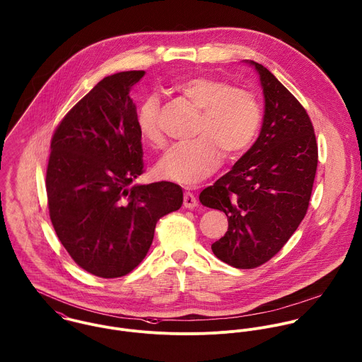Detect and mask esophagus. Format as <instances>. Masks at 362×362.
<instances>
[{"label": "esophagus", "instance_id": "esophagus-1", "mask_svg": "<svg viewBox=\"0 0 362 362\" xmlns=\"http://www.w3.org/2000/svg\"><path fill=\"white\" fill-rule=\"evenodd\" d=\"M183 206H185L186 209H194V207L197 206V199H196V196H194L193 193H190V192H186V193H185V197H183Z\"/></svg>", "mask_w": 362, "mask_h": 362}]
</instances>
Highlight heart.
Returning <instances> with one entry per match:
<instances>
[{
    "instance_id": "b5f03b06",
    "label": "heart",
    "mask_w": 362,
    "mask_h": 362,
    "mask_svg": "<svg viewBox=\"0 0 362 362\" xmlns=\"http://www.w3.org/2000/svg\"><path fill=\"white\" fill-rule=\"evenodd\" d=\"M173 90L200 110L192 141L172 145L156 165L162 179L194 185L214 173L221 165V151L226 158L243 153L260 129L262 112L256 98L247 90L230 88L222 79L196 75L177 82ZM141 139L152 146L163 144L159 127V99L148 95L136 112Z\"/></svg>"
}]
</instances>
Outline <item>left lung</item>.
I'll list each match as a JSON object with an SVG mask.
<instances>
[{"label": "left lung", "mask_w": 362, "mask_h": 362, "mask_svg": "<svg viewBox=\"0 0 362 362\" xmlns=\"http://www.w3.org/2000/svg\"><path fill=\"white\" fill-rule=\"evenodd\" d=\"M259 74L264 96L260 134L232 169L200 193V203L223 211L226 233L211 245L236 269L269 262L287 243L306 214L317 168L312 122L288 89L266 67Z\"/></svg>", "instance_id": "8db88e82"}]
</instances>
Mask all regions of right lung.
<instances>
[{"instance_id":"right-lung-1","label":"right lung","mask_w":362,"mask_h":362,"mask_svg":"<svg viewBox=\"0 0 362 362\" xmlns=\"http://www.w3.org/2000/svg\"><path fill=\"white\" fill-rule=\"evenodd\" d=\"M145 71L103 78L66 115L52 139L46 173L54 230L85 272L116 279L146 256L158 219L179 210L172 182L134 185L144 172L130 89Z\"/></svg>"}]
</instances>
